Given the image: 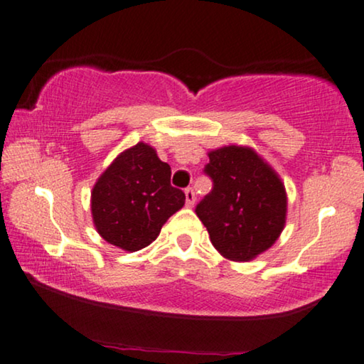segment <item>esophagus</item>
Returning a JSON list of instances; mask_svg holds the SVG:
<instances>
[{"mask_svg": "<svg viewBox=\"0 0 364 364\" xmlns=\"http://www.w3.org/2000/svg\"><path fill=\"white\" fill-rule=\"evenodd\" d=\"M186 202H187V207H193L195 203V192L193 188H186Z\"/></svg>", "mask_w": 364, "mask_h": 364, "instance_id": "esophagus-1", "label": "esophagus"}]
</instances>
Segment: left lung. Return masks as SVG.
<instances>
[{
	"instance_id": "obj_1",
	"label": "left lung",
	"mask_w": 364,
	"mask_h": 364,
	"mask_svg": "<svg viewBox=\"0 0 364 364\" xmlns=\"http://www.w3.org/2000/svg\"><path fill=\"white\" fill-rule=\"evenodd\" d=\"M205 167L213 191L195 213L210 241L230 261L247 262L269 250L287 217V193L279 173L247 146H223L208 152Z\"/></svg>"
}]
</instances>
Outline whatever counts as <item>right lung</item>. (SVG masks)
Returning a JSON list of instances; mask_svg holds the SVG:
<instances>
[{
	"label": "right lung",
	"mask_w": 364,
	"mask_h": 364,
	"mask_svg": "<svg viewBox=\"0 0 364 364\" xmlns=\"http://www.w3.org/2000/svg\"><path fill=\"white\" fill-rule=\"evenodd\" d=\"M92 218L98 235L123 251H139L186 203L171 186V166L149 144H134L114 157L92 191Z\"/></svg>",
	"instance_id": "obj_1"
}]
</instances>
